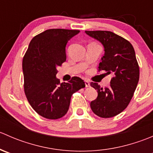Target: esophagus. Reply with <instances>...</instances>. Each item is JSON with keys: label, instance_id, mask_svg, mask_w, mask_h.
I'll use <instances>...</instances> for the list:
<instances>
[{"label": "esophagus", "instance_id": "obj_1", "mask_svg": "<svg viewBox=\"0 0 153 153\" xmlns=\"http://www.w3.org/2000/svg\"><path fill=\"white\" fill-rule=\"evenodd\" d=\"M84 83H85L86 87H89V86H90V84H89V82L88 80H85V81H84Z\"/></svg>", "mask_w": 153, "mask_h": 153}]
</instances>
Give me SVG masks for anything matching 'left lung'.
<instances>
[{"mask_svg": "<svg viewBox=\"0 0 153 153\" xmlns=\"http://www.w3.org/2000/svg\"><path fill=\"white\" fill-rule=\"evenodd\" d=\"M86 35L99 41L104 48L98 69L112 75L109 87L97 83L91 86L98 97L91 101L92 112L101 118H111L124 111L130 102L139 81V67L132 44L122 37L109 31H85Z\"/></svg>", "mask_w": 153, "mask_h": 153, "instance_id": "left-lung-1", "label": "left lung"}]
</instances>
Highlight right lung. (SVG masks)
<instances>
[{
	"label": "right lung",
	"instance_id": "obj_1",
	"mask_svg": "<svg viewBox=\"0 0 153 153\" xmlns=\"http://www.w3.org/2000/svg\"><path fill=\"white\" fill-rule=\"evenodd\" d=\"M79 30L51 29L32 39L23 59L24 92L34 110L44 118L58 119L69 109L72 95L85 84L73 77L60 83L57 68L66 61L65 47Z\"/></svg>",
	"mask_w": 153,
	"mask_h": 153
}]
</instances>
